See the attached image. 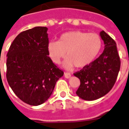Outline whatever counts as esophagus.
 I'll return each mask as SVG.
<instances>
[{"mask_svg":"<svg viewBox=\"0 0 129 129\" xmlns=\"http://www.w3.org/2000/svg\"><path fill=\"white\" fill-rule=\"evenodd\" d=\"M64 77L66 78H69L71 77V75L70 73H65Z\"/></svg>","mask_w":129,"mask_h":129,"instance_id":"34e87169","label":"esophagus"}]
</instances>
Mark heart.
<instances>
[{"label":"heart","instance_id":"b5f03b06","mask_svg":"<svg viewBox=\"0 0 129 129\" xmlns=\"http://www.w3.org/2000/svg\"><path fill=\"white\" fill-rule=\"evenodd\" d=\"M100 37L95 33L75 30L66 32L58 41H49L47 51L49 57L55 63H59L66 56L63 61L65 69L71 70L75 66L84 68L89 66L98 55L101 48Z\"/></svg>","mask_w":129,"mask_h":129}]
</instances>
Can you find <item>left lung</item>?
<instances>
[{
    "instance_id": "1",
    "label": "left lung",
    "mask_w": 129,
    "mask_h": 129,
    "mask_svg": "<svg viewBox=\"0 0 129 129\" xmlns=\"http://www.w3.org/2000/svg\"><path fill=\"white\" fill-rule=\"evenodd\" d=\"M100 36L105 44L103 52L89 66L74 74L80 81L76 93L86 101L96 100L108 93L120 69V58L115 41L103 30Z\"/></svg>"
}]
</instances>
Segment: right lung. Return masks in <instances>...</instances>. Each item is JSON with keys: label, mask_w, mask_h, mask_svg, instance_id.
Wrapping results in <instances>:
<instances>
[{"label": "right lung", "mask_w": 129, "mask_h": 129, "mask_svg": "<svg viewBox=\"0 0 129 129\" xmlns=\"http://www.w3.org/2000/svg\"><path fill=\"white\" fill-rule=\"evenodd\" d=\"M47 30L45 26H36L22 32L7 54L8 82L21 101L32 106L47 100L63 75L48 56Z\"/></svg>", "instance_id": "add662e5"}]
</instances>
